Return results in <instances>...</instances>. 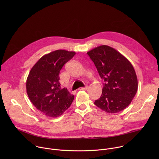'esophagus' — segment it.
Here are the masks:
<instances>
[{
	"mask_svg": "<svg viewBox=\"0 0 159 159\" xmlns=\"http://www.w3.org/2000/svg\"><path fill=\"white\" fill-rule=\"evenodd\" d=\"M88 88H89V87L87 85V86H85L84 87H80V88L78 89V90H87Z\"/></svg>",
	"mask_w": 159,
	"mask_h": 159,
	"instance_id": "34e87169",
	"label": "esophagus"
}]
</instances>
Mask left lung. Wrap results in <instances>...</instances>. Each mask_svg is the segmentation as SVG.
Returning a JSON list of instances; mask_svg holds the SVG:
<instances>
[{"mask_svg":"<svg viewBox=\"0 0 159 159\" xmlns=\"http://www.w3.org/2000/svg\"><path fill=\"white\" fill-rule=\"evenodd\" d=\"M87 55L104 80L101 98L94 104L108 113L126 108L138 90V80L130 61L115 48L107 45L94 48Z\"/></svg>","mask_w":159,"mask_h":159,"instance_id":"obj_1","label":"left lung"}]
</instances>
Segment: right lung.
Masks as SVG:
<instances>
[{
    "label": "right lung",
    "mask_w": 159,
    "mask_h": 159,
    "mask_svg": "<svg viewBox=\"0 0 159 159\" xmlns=\"http://www.w3.org/2000/svg\"><path fill=\"white\" fill-rule=\"evenodd\" d=\"M75 55L58 50L43 55L32 67L26 80V92L33 104L44 115L61 116L74 99L66 88L60 89L59 74L63 66Z\"/></svg>",
    "instance_id": "right-lung-1"
}]
</instances>
